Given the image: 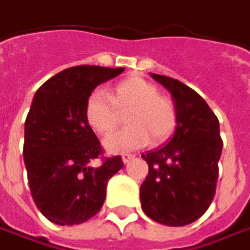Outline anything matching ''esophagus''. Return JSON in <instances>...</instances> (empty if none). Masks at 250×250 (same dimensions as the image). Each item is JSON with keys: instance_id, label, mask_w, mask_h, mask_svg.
Returning a JSON list of instances; mask_svg holds the SVG:
<instances>
[{"instance_id": "34e87169", "label": "esophagus", "mask_w": 250, "mask_h": 250, "mask_svg": "<svg viewBox=\"0 0 250 250\" xmlns=\"http://www.w3.org/2000/svg\"><path fill=\"white\" fill-rule=\"evenodd\" d=\"M122 159H123V162H125V164H128L130 161H133V159H134V155H131V154H125V155L122 157Z\"/></svg>"}]
</instances>
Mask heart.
Wrapping results in <instances>:
<instances>
[{"instance_id":"obj_1","label":"heart","mask_w":250,"mask_h":250,"mask_svg":"<svg viewBox=\"0 0 250 250\" xmlns=\"http://www.w3.org/2000/svg\"><path fill=\"white\" fill-rule=\"evenodd\" d=\"M109 99L102 91L91 93L85 104V119L95 133L104 136L119 125V114L127 112V127L104 138V148L112 154L138 149L149 140L154 144L162 143L176 127L178 110L173 101L159 95L157 86L144 78L119 82L109 92Z\"/></svg>"}]
</instances>
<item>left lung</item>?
I'll list each match as a JSON object with an SVG mask.
<instances>
[{"mask_svg":"<svg viewBox=\"0 0 250 250\" xmlns=\"http://www.w3.org/2000/svg\"><path fill=\"white\" fill-rule=\"evenodd\" d=\"M151 77L172 95L178 122L167 146L141 155L148 164L140 188L141 207L157 223L183 227L199 220L214 199L223 151L220 123L188 85L165 75Z\"/></svg>","mask_w":250,"mask_h":250,"instance_id":"1","label":"left lung"}]
</instances>
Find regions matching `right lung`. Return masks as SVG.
Wrapping results in <instances>:
<instances>
[{
  "mask_svg": "<svg viewBox=\"0 0 250 250\" xmlns=\"http://www.w3.org/2000/svg\"><path fill=\"white\" fill-rule=\"evenodd\" d=\"M125 68L77 65L46 81L25 122L23 161L33 201L59 225L82 224L104 206L109 179L123 168L120 155L104 158L85 119V104L102 82ZM103 159L99 167L90 162Z\"/></svg>",
  "mask_w": 250,
  "mask_h": 250,
  "instance_id": "right-lung-1",
  "label": "right lung"
}]
</instances>
